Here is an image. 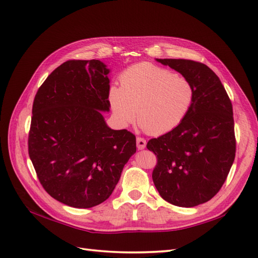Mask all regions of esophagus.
<instances>
[{"mask_svg":"<svg viewBox=\"0 0 258 258\" xmlns=\"http://www.w3.org/2000/svg\"><path fill=\"white\" fill-rule=\"evenodd\" d=\"M146 146V141L143 138H137V147L138 150H144Z\"/></svg>","mask_w":258,"mask_h":258,"instance_id":"esophagus-1","label":"esophagus"}]
</instances>
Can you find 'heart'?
Wrapping results in <instances>:
<instances>
[{
    "label": "heart",
    "instance_id": "1",
    "mask_svg": "<svg viewBox=\"0 0 258 258\" xmlns=\"http://www.w3.org/2000/svg\"><path fill=\"white\" fill-rule=\"evenodd\" d=\"M192 84L167 69L140 63L120 75V87L112 86L108 100L122 126L135 121L152 136L175 129L194 102ZM138 113H136V111Z\"/></svg>",
    "mask_w": 258,
    "mask_h": 258
}]
</instances>
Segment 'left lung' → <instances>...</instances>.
<instances>
[{
	"label": "left lung",
	"mask_w": 258,
	"mask_h": 258,
	"mask_svg": "<svg viewBox=\"0 0 258 258\" xmlns=\"http://www.w3.org/2000/svg\"><path fill=\"white\" fill-rule=\"evenodd\" d=\"M181 73L195 89L185 119L146 147L157 156L153 181L162 199L192 208L220 191L236 156L231 101L218 76L201 62L156 59Z\"/></svg>",
	"instance_id": "1"
}]
</instances>
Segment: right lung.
<instances>
[{"label": "right lung", "instance_id": "right-lung-1", "mask_svg": "<svg viewBox=\"0 0 258 258\" xmlns=\"http://www.w3.org/2000/svg\"><path fill=\"white\" fill-rule=\"evenodd\" d=\"M110 70L100 60H69L38 88L29 132V156L50 196L77 209L102 204L137 152L136 136L113 130Z\"/></svg>", "mask_w": 258, "mask_h": 258}]
</instances>
